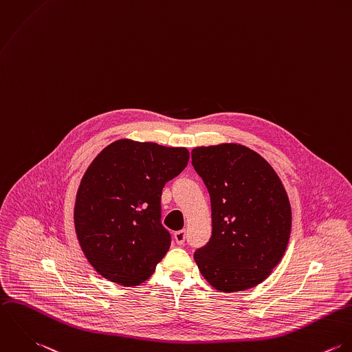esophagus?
<instances>
[{
    "label": "esophagus",
    "instance_id": "esophagus-1",
    "mask_svg": "<svg viewBox=\"0 0 352 352\" xmlns=\"http://www.w3.org/2000/svg\"><path fill=\"white\" fill-rule=\"evenodd\" d=\"M173 237H175V241H176L179 245H183V244L186 243L187 234H186V231H177V232H175Z\"/></svg>",
    "mask_w": 352,
    "mask_h": 352
}]
</instances>
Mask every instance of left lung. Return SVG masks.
Returning a JSON list of instances; mask_svg holds the SVG:
<instances>
[{
    "label": "left lung",
    "mask_w": 352,
    "mask_h": 352,
    "mask_svg": "<svg viewBox=\"0 0 352 352\" xmlns=\"http://www.w3.org/2000/svg\"><path fill=\"white\" fill-rule=\"evenodd\" d=\"M192 166L212 204V236L194 252L202 276L219 291L263 281L280 262L291 232V206L273 168L241 144L197 147Z\"/></svg>",
    "instance_id": "8db88e82"
}]
</instances>
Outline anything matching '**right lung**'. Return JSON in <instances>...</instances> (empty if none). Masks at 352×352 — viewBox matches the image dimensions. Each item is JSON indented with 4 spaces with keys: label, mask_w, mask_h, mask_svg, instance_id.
<instances>
[{
    "label": "right lung",
    "mask_w": 352,
    "mask_h": 352,
    "mask_svg": "<svg viewBox=\"0 0 352 352\" xmlns=\"http://www.w3.org/2000/svg\"><path fill=\"white\" fill-rule=\"evenodd\" d=\"M186 147L118 140L86 170L74 220L80 247L105 278L139 285L168 252L172 236L161 223L164 186L187 166Z\"/></svg>",
    "instance_id": "1"
}]
</instances>
